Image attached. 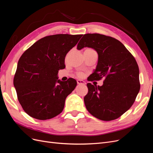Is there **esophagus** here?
Returning a JSON list of instances; mask_svg holds the SVG:
<instances>
[{
    "label": "esophagus",
    "mask_w": 153,
    "mask_h": 153,
    "mask_svg": "<svg viewBox=\"0 0 153 153\" xmlns=\"http://www.w3.org/2000/svg\"><path fill=\"white\" fill-rule=\"evenodd\" d=\"M76 82H77V84H79V85H80V84H82V85H85V84H86L85 82H84V80H78Z\"/></svg>",
    "instance_id": "esophagus-1"
}]
</instances>
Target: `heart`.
Returning a JSON list of instances; mask_svg holds the SVG:
<instances>
[{
	"mask_svg": "<svg viewBox=\"0 0 153 153\" xmlns=\"http://www.w3.org/2000/svg\"><path fill=\"white\" fill-rule=\"evenodd\" d=\"M87 50H91V51H94V50H92V49H91V48H88V49H87ZM76 75H77V76H78V77H83L84 76V74L83 73H82V72H78L77 73H76Z\"/></svg>",
	"mask_w": 153,
	"mask_h": 153,
	"instance_id": "obj_1",
	"label": "heart"
}]
</instances>
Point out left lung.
<instances>
[{
    "label": "left lung",
    "instance_id": "1",
    "mask_svg": "<svg viewBox=\"0 0 153 153\" xmlns=\"http://www.w3.org/2000/svg\"><path fill=\"white\" fill-rule=\"evenodd\" d=\"M84 47L93 48L98 54L96 68L88 80L105 78L102 86L87 84L85 107L91 115L102 121L116 119L130 108L140 91L137 62L124 45L112 37L84 34L77 49Z\"/></svg>",
    "mask_w": 153,
    "mask_h": 153
}]
</instances>
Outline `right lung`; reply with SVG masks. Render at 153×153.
Wrapping results in <instances>:
<instances>
[{"mask_svg":"<svg viewBox=\"0 0 153 153\" xmlns=\"http://www.w3.org/2000/svg\"><path fill=\"white\" fill-rule=\"evenodd\" d=\"M82 34H55L44 37L22 54L14 76L18 100L25 112L39 120L52 119L61 114L67 96L76 81L58 80L59 69L65 68L68 52Z\"/></svg>","mask_w":153,"mask_h":153,"instance_id":"1","label":"right lung"}]
</instances>
